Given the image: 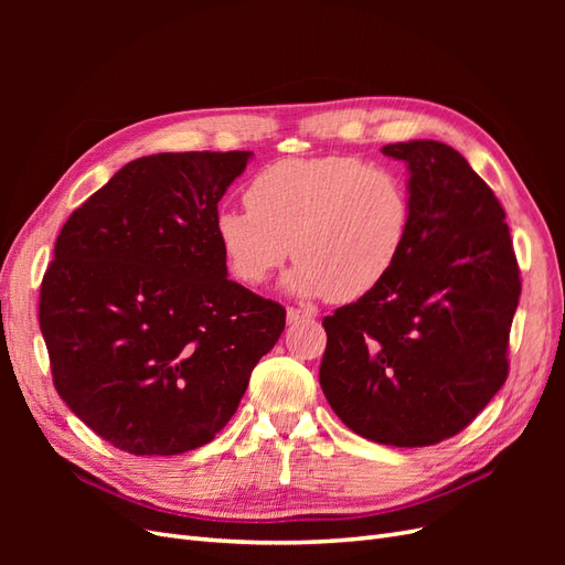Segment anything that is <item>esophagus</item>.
Returning <instances> with one entry per match:
<instances>
[{"label": "esophagus", "mask_w": 565, "mask_h": 565, "mask_svg": "<svg viewBox=\"0 0 565 565\" xmlns=\"http://www.w3.org/2000/svg\"><path fill=\"white\" fill-rule=\"evenodd\" d=\"M309 318H313L309 311H299V309H287V322L289 324H297V322H301V320H309Z\"/></svg>", "instance_id": "34e87169"}]
</instances>
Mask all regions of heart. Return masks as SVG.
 Segmentation results:
<instances>
[{
  "label": "heart",
  "instance_id": "1",
  "mask_svg": "<svg viewBox=\"0 0 565 565\" xmlns=\"http://www.w3.org/2000/svg\"><path fill=\"white\" fill-rule=\"evenodd\" d=\"M243 207H218L216 243L235 280L264 285L289 256L285 285L301 297L353 301L396 268L413 202L391 169L353 156L285 158L256 172Z\"/></svg>",
  "mask_w": 565,
  "mask_h": 565
}]
</instances>
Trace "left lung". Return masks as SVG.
Segmentation results:
<instances>
[{"mask_svg": "<svg viewBox=\"0 0 565 565\" xmlns=\"http://www.w3.org/2000/svg\"><path fill=\"white\" fill-rule=\"evenodd\" d=\"M382 152L407 164L413 231L380 287L322 320L320 386L358 436L424 448L467 429L507 382L521 278L500 200L455 148Z\"/></svg>", "mask_w": 565, "mask_h": 565, "instance_id": "left-lung-1", "label": "left lung"}]
</instances>
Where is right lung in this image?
<instances>
[{
    "label": "right lung",
    "mask_w": 565,
    "mask_h": 565,
    "mask_svg": "<svg viewBox=\"0 0 565 565\" xmlns=\"http://www.w3.org/2000/svg\"><path fill=\"white\" fill-rule=\"evenodd\" d=\"M249 158H139L61 228L40 289L54 386L129 455L210 443L285 330L280 303L228 280L214 233L218 200Z\"/></svg>",
    "instance_id": "right-lung-1"
}]
</instances>
